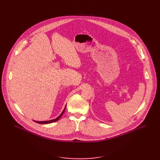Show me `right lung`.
<instances>
[{
	"label": "right lung",
	"mask_w": 160,
	"mask_h": 160,
	"mask_svg": "<svg viewBox=\"0 0 160 160\" xmlns=\"http://www.w3.org/2000/svg\"><path fill=\"white\" fill-rule=\"evenodd\" d=\"M66 107H67V105H65V108L63 109V112H62V113L60 114L57 118H56L55 119H51V120H48V121H35L36 122H37V123H39V124H49V123H51V122H55V121H58L61 117H62V116L63 115V113L65 112V109H66Z\"/></svg>",
	"instance_id": "right-lung-1"
}]
</instances>
